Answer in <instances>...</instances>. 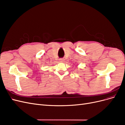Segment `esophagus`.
Segmentation results:
<instances>
[{
    "label": "esophagus",
    "instance_id": "34e87169",
    "mask_svg": "<svg viewBox=\"0 0 125 125\" xmlns=\"http://www.w3.org/2000/svg\"><path fill=\"white\" fill-rule=\"evenodd\" d=\"M63 60H64V59H62V58H61V59H59V61H60V62H63Z\"/></svg>",
    "mask_w": 125,
    "mask_h": 125
}]
</instances>
